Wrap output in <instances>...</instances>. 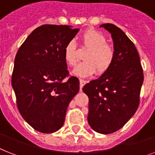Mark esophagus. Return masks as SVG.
I'll return each mask as SVG.
<instances>
[{
  "label": "esophagus",
  "instance_id": "obj_1",
  "mask_svg": "<svg viewBox=\"0 0 155 155\" xmlns=\"http://www.w3.org/2000/svg\"><path fill=\"white\" fill-rule=\"evenodd\" d=\"M87 81H85V80H80V91L82 90V88H83V87L84 86V84H86Z\"/></svg>",
  "mask_w": 155,
  "mask_h": 155
}]
</instances>
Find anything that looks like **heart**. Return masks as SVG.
I'll return each instance as SVG.
<instances>
[{"label":"heart","instance_id":"obj_1","mask_svg":"<svg viewBox=\"0 0 155 155\" xmlns=\"http://www.w3.org/2000/svg\"><path fill=\"white\" fill-rule=\"evenodd\" d=\"M82 45L88 50L84 54L85 61L80 63L72 71V74L80 77H87L95 71L104 73L109 69L114 60V51L107 44V38L96 30H87L80 36ZM64 57L66 63L74 66L77 63L76 46L73 41H69L64 49Z\"/></svg>","mask_w":155,"mask_h":155}]
</instances>
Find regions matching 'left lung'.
Segmentation results:
<instances>
[{"label":"left lung","instance_id":"1","mask_svg":"<svg viewBox=\"0 0 155 155\" xmlns=\"http://www.w3.org/2000/svg\"><path fill=\"white\" fill-rule=\"evenodd\" d=\"M99 27L111 35L114 60L108 70L85 84L83 91L89 98V125L107 134L123 127L138 109L143 72L136 48L124 32L113 24Z\"/></svg>","mask_w":155,"mask_h":155}]
</instances>
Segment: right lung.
I'll return each mask as SVG.
<instances>
[{
    "mask_svg": "<svg viewBox=\"0 0 155 155\" xmlns=\"http://www.w3.org/2000/svg\"><path fill=\"white\" fill-rule=\"evenodd\" d=\"M79 32L69 25L36 28L19 48L12 86L21 116L41 133L62 127L67 108L80 90V81L69 74L64 49Z\"/></svg>",
    "mask_w": 155,
    "mask_h": 155,
    "instance_id": "add662e5",
    "label": "right lung"
}]
</instances>
